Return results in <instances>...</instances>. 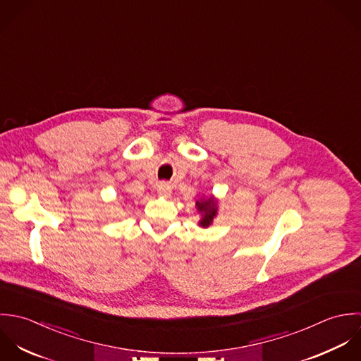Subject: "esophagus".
Wrapping results in <instances>:
<instances>
[{"label": "esophagus", "mask_w": 361, "mask_h": 361, "mask_svg": "<svg viewBox=\"0 0 361 361\" xmlns=\"http://www.w3.org/2000/svg\"><path fill=\"white\" fill-rule=\"evenodd\" d=\"M157 194H159L160 197L169 198L170 194H171V187H170V184H167V183H159V184H157Z\"/></svg>", "instance_id": "1"}]
</instances>
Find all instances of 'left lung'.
I'll use <instances>...</instances> for the list:
<instances>
[{
	"mask_svg": "<svg viewBox=\"0 0 361 361\" xmlns=\"http://www.w3.org/2000/svg\"><path fill=\"white\" fill-rule=\"evenodd\" d=\"M195 208L198 211V214H201V219L198 221L200 227H209L215 217L217 216V212H219V201H217L215 197H204L201 198L200 201H197L195 204Z\"/></svg>",
	"mask_w": 361,
	"mask_h": 361,
	"instance_id": "8db88e82",
	"label": "left lung"
}]
</instances>
